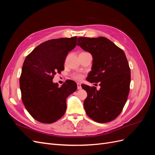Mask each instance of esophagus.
Instances as JSON below:
<instances>
[{
	"label": "esophagus",
	"instance_id": "1",
	"mask_svg": "<svg viewBox=\"0 0 155 155\" xmlns=\"http://www.w3.org/2000/svg\"><path fill=\"white\" fill-rule=\"evenodd\" d=\"M77 85H78V89H79V90H80V89L82 88H81V84L79 83H77Z\"/></svg>",
	"mask_w": 155,
	"mask_h": 155
}]
</instances>
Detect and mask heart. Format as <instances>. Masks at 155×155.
Segmentation results:
<instances>
[{
    "instance_id": "heart-1",
    "label": "heart",
    "mask_w": 155,
    "mask_h": 155,
    "mask_svg": "<svg viewBox=\"0 0 155 155\" xmlns=\"http://www.w3.org/2000/svg\"><path fill=\"white\" fill-rule=\"evenodd\" d=\"M82 76L81 74H74L73 76V78L75 79H77V80H80L82 79Z\"/></svg>"
}]
</instances>
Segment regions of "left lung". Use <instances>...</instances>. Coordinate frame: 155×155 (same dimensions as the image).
<instances>
[{"label": "left lung", "mask_w": 155, "mask_h": 155, "mask_svg": "<svg viewBox=\"0 0 155 155\" xmlns=\"http://www.w3.org/2000/svg\"><path fill=\"white\" fill-rule=\"evenodd\" d=\"M78 46L91 54L92 70L87 80L100 82V89L82 85L87 92L84 101L87 114L98 123H107L118 117L127 100L130 70L124 51L106 37H79Z\"/></svg>", "instance_id": "8db88e82"}]
</instances>
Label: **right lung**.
Masks as SVG:
<instances>
[{
	"label": "right lung",
	"mask_w": 155,
	"mask_h": 155,
	"mask_svg": "<svg viewBox=\"0 0 155 155\" xmlns=\"http://www.w3.org/2000/svg\"><path fill=\"white\" fill-rule=\"evenodd\" d=\"M77 37L51 39L41 43L27 55L22 65L19 84L22 101L37 121L51 124L67 109V98L77 90V84L67 80L61 87L52 79L64 69L68 51L76 46Z\"/></svg>",
	"instance_id": "right-lung-1"
}]
</instances>
